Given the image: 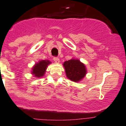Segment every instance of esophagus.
Masks as SVG:
<instances>
[{
  "mask_svg": "<svg viewBox=\"0 0 126 126\" xmlns=\"http://www.w3.org/2000/svg\"><path fill=\"white\" fill-rule=\"evenodd\" d=\"M53 60H54L55 63H59V62H60V59H59L58 57H54V58H53Z\"/></svg>",
  "mask_w": 126,
  "mask_h": 126,
  "instance_id": "esophagus-1",
  "label": "esophagus"
}]
</instances>
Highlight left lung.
<instances>
[{
	"instance_id": "8db88e82",
	"label": "left lung",
	"mask_w": 126,
	"mask_h": 126,
	"mask_svg": "<svg viewBox=\"0 0 126 126\" xmlns=\"http://www.w3.org/2000/svg\"><path fill=\"white\" fill-rule=\"evenodd\" d=\"M66 75L68 79L75 82H79L86 74L85 64L78 59H72L63 63Z\"/></svg>"
}]
</instances>
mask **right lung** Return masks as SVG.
I'll return each mask as SVG.
<instances>
[{"label":"right lung","instance_id":"right-lung-1","mask_svg":"<svg viewBox=\"0 0 126 126\" xmlns=\"http://www.w3.org/2000/svg\"><path fill=\"white\" fill-rule=\"evenodd\" d=\"M50 63H51V62L48 60L40 61L33 66L31 71L32 74L34 75L37 78L43 77L46 73L47 66Z\"/></svg>","mask_w":126,"mask_h":126}]
</instances>
